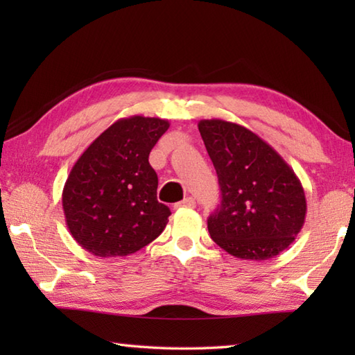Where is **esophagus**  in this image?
I'll list each match as a JSON object with an SVG mask.
<instances>
[{
    "mask_svg": "<svg viewBox=\"0 0 355 355\" xmlns=\"http://www.w3.org/2000/svg\"><path fill=\"white\" fill-rule=\"evenodd\" d=\"M196 207V200L192 197H186L182 202L177 203V208H194Z\"/></svg>",
    "mask_w": 355,
    "mask_h": 355,
    "instance_id": "34e87169",
    "label": "esophagus"
}]
</instances>
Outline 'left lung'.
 <instances>
[{
	"label": "left lung",
	"instance_id": "obj_1",
	"mask_svg": "<svg viewBox=\"0 0 355 355\" xmlns=\"http://www.w3.org/2000/svg\"><path fill=\"white\" fill-rule=\"evenodd\" d=\"M199 131L220 186V205L208 218L213 241L243 260H269L296 239L307 200L286 161L254 131L203 119Z\"/></svg>",
	"mask_w": 355,
	"mask_h": 355
}]
</instances>
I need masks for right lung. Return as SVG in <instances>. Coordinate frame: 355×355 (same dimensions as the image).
Listing matches in <instances>:
<instances>
[{"label": "right lung", "instance_id": "1", "mask_svg": "<svg viewBox=\"0 0 355 355\" xmlns=\"http://www.w3.org/2000/svg\"><path fill=\"white\" fill-rule=\"evenodd\" d=\"M171 127L159 117L131 116L106 128L76 159L64 184L65 224L95 257H127L158 238L171 209L156 199L158 175L148 163Z\"/></svg>", "mask_w": 355, "mask_h": 355}]
</instances>
